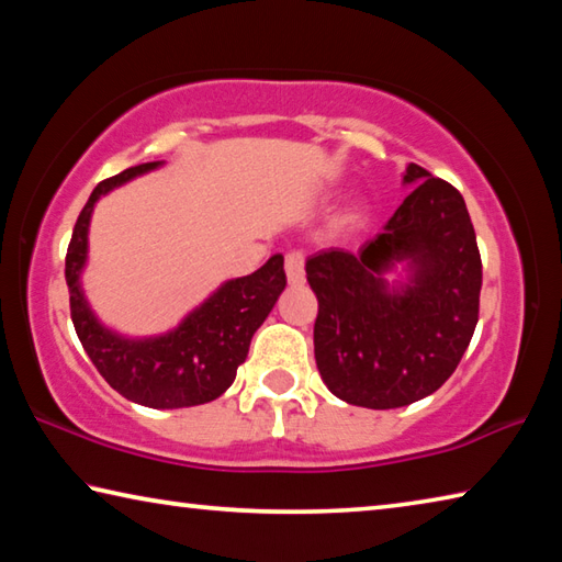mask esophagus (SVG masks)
Segmentation results:
<instances>
[{
    "label": "esophagus",
    "instance_id": "esophagus-1",
    "mask_svg": "<svg viewBox=\"0 0 562 562\" xmlns=\"http://www.w3.org/2000/svg\"><path fill=\"white\" fill-rule=\"evenodd\" d=\"M284 272H288V282L292 284V288H300V284H304L302 252H288V258H284Z\"/></svg>",
    "mask_w": 562,
    "mask_h": 562
}]
</instances>
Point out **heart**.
<instances>
[{"label":"heart","instance_id":"1","mask_svg":"<svg viewBox=\"0 0 562 562\" xmlns=\"http://www.w3.org/2000/svg\"><path fill=\"white\" fill-rule=\"evenodd\" d=\"M361 217H364V211H361V207H349V211L339 217V223L345 227H355L361 223Z\"/></svg>","mask_w":562,"mask_h":562}]
</instances>
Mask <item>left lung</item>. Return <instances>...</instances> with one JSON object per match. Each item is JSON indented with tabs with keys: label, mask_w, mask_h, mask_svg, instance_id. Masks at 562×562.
Segmentation results:
<instances>
[{
	"label": "left lung",
	"mask_w": 562,
	"mask_h": 562,
	"mask_svg": "<svg viewBox=\"0 0 562 562\" xmlns=\"http://www.w3.org/2000/svg\"><path fill=\"white\" fill-rule=\"evenodd\" d=\"M402 186L412 193L382 233L357 252L329 247L304 265L319 302L322 382L355 406L398 408L434 394L479 322L481 255L461 193L416 164Z\"/></svg>",
	"instance_id": "left-lung-1"
}]
</instances>
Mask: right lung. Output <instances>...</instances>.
Wrapping results in <instances>:
<instances>
[{
  "mask_svg": "<svg viewBox=\"0 0 562 562\" xmlns=\"http://www.w3.org/2000/svg\"><path fill=\"white\" fill-rule=\"evenodd\" d=\"M164 166V160L126 168L93 188L83 205L66 252L71 319L83 349L101 376L128 402L148 408H183L207 404L235 382L247 359L250 339L284 290V258L272 255L260 270L225 280L188 312L173 329L150 337H128L103 325L83 290L89 262V227L93 207L111 190Z\"/></svg>",
  "mask_w": 562,
  "mask_h": 562,
  "instance_id": "right-lung-1",
  "label": "right lung"
}]
</instances>
